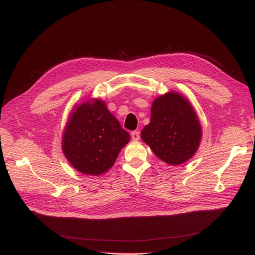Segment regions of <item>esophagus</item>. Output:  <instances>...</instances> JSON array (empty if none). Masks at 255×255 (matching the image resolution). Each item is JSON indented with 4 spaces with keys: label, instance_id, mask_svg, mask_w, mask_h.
Wrapping results in <instances>:
<instances>
[{
    "label": "esophagus",
    "instance_id": "esophagus-1",
    "mask_svg": "<svg viewBox=\"0 0 255 255\" xmlns=\"http://www.w3.org/2000/svg\"><path fill=\"white\" fill-rule=\"evenodd\" d=\"M139 132L138 131H132L131 132V138L133 140H138L139 139Z\"/></svg>",
    "mask_w": 255,
    "mask_h": 255
}]
</instances>
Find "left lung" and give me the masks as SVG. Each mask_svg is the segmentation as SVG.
Instances as JSON below:
<instances>
[{
  "label": "left lung",
  "instance_id": "obj_1",
  "mask_svg": "<svg viewBox=\"0 0 255 255\" xmlns=\"http://www.w3.org/2000/svg\"><path fill=\"white\" fill-rule=\"evenodd\" d=\"M141 138L162 161L178 165L195 154L202 127L189 101L170 92L154 100L151 121L143 127Z\"/></svg>",
  "mask_w": 255,
  "mask_h": 255
}]
</instances>
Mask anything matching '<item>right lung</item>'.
<instances>
[{"instance_id":"add662e5","label":"right lung","mask_w":255,"mask_h":255,"mask_svg":"<svg viewBox=\"0 0 255 255\" xmlns=\"http://www.w3.org/2000/svg\"><path fill=\"white\" fill-rule=\"evenodd\" d=\"M129 140V133L96 99L76 107L64 132L63 151L78 171L98 176L114 165Z\"/></svg>"}]
</instances>
